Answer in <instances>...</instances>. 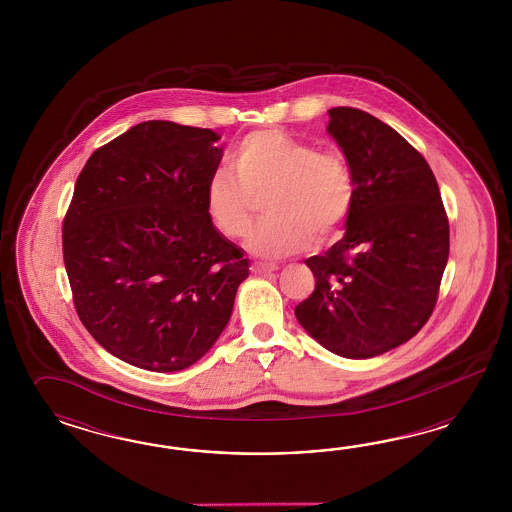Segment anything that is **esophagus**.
Here are the masks:
<instances>
[{"label":"esophagus","instance_id":"1","mask_svg":"<svg viewBox=\"0 0 512 512\" xmlns=\"http://www.w3.org/2000/svg\"><path fill=\"white\" fill-rule=\"evenodd\" d=\"M251 272L259 274V276H268L272 272H278V264L253 263L251 264Z\"/></svg>","mask_w":512,"mask_h":512}]
</instances>
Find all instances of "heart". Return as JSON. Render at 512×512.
I'll return each mask as SVG.
<instances>
[{
    "instance_id": "obj_1",
    "label": "heart",
    "mask_w": 512,
    "mask_h": 512,
    "mask_svg": "<svg viewBox=\"0 0 512 512\" xmlns=\"http://www.w3.org/2000/svg\"><path fill=\"white\" fill-rule=\"evenodd\" d=\"M233 174L217 171L204 191L206 212L217 231L236 240L249 233L257 201L268 219L248 238V249L263 259H283L326 242L353 210L355 178L336 150H317L281 131H257L231 154Z\"/></svg>"
}]
</instances>
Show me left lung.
<instances>
[{
  "instance_id": "left-lung-1",
  "label": "left lung",
  "mask_w": 512,
  "mask_h": 512,
  "mask_svg": "<svg viewBox=\"0 0 512 512\" xmlns=\"http://www.w3.org/2000/svg\"><path fill=\"white\" fill-rule=\"evenodd\" d=\"M355 178L340 242L310 266L315 289L296 321L330 353L379 357L411 340L434 311L449 261V219L426 159L364 110H328Z\"/></svg>"
}]
</instances>
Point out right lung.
<instances>
[{
	"mask_svg": "<svg viewBox=\"0 0 512 512\" xmlns=\"http://www.w3.org/2000/svg\"><path fill=\"white\" fill-rule=\"evenodd\" d=\"M212 129L150 120L95 150L63 221V261L82 325L110 355L150 372L201 360L249 276L204 191L223 148Z\"/></svg>",
	"mask_w": 512,
	"mask_h": 512,
	"instance_id": "1",
	"label": "right lung"
}]
</instances>
